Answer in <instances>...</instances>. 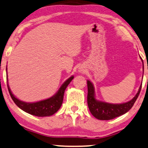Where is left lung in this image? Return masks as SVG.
Here are the masks:
<instances>
[{
    "mask_svg": "<svg viewBox=\"0 0 148 148\" xmlns=\"http://www.w3.org/2000/svg\"><path fill=\"white\" fill-rule=\"evenodd\" d=\"M141 85L136 95L131 101L122 104H111L96 100L95 88L90 81H87L88 95L87 103L90 113L95 118L99 120H110L126 113L134 106L135 102L140 93Z\"/></svg>",
    "mask_w": 148,
    "mask_h": 148,
    "instance_id": "left-lung-1",
    "label": "left lung"
}]
</instances>
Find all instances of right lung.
Returning a JSON list of instances; mask_svg holds the SVG:
<instances>
[{"label":"right lung","instance_id":"right-lung-1","mask_svg":"<svg viewBox=\"0 0 148 148\" xmlns=\"http://www.w3.org/2000/svg\"><path fill=\"white\" fill-rule=\"evenodd\" d=\"M74 78V76H72L68 79L62 86L60 87L59 90L56 94L53 96L52 97L49 98V99L43 100L36 103H25V102L21 101L20 100L14 97L11 92L9 84H7L8 89L10 95L12 98V101L14 103L26 113H29L32 115L37 116H47L53 115L56 113L60 108L61 107L62 102H63L64 95L65 92L66 88H67L68 85L70 84V82Z\"/></svg>","mask_w":148,"mask_h":148}]
</instances>
